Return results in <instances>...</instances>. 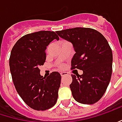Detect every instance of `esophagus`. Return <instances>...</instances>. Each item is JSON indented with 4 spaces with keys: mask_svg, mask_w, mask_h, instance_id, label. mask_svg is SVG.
<instances>
[{
    "mask_svg": "<svg viewBox=\"0 0 122 122\" xmlns=\"http://www.w3.org/2000/svg\"><path fill=\"white\" fill-rule=\"evenodd\" d=\"M60 75H61V76H65L66 75H68V73L67 72H62V73H60Z\"/></svg>",
    "mask_w": 122,
    "mask_h": 122,
    "instance_id": "1",
    "label": "esophagus"
}]
</instances>
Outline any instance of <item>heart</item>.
<instances>
[{
  "label": "heart",
  "instance_id": "obj_1",
  "mask_svg": "<svg viewBox=\"0 0 122 122\" xmlns=\"http://www.w3.org/2000/svg\"><path fill=\"white\" fill-rule=\"evenodd\" d=\"M58 67L59 68H62V65H58Z\"/></svg>",
  "mask_w": 122,
  "mask_h": 122
}]
</instances>
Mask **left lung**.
<instances>
[{
  "mask_svg": "<svg viewBox=\"0 0 122 122\" xmlns=\"http://www.w3.org/2000/svg\"><path fill=\"white\" fill-rule=\"evenodd\" d=\"M62 39L73 44L76 53L71 69L83 70L82 75H71L70 89L74 99L93 104L103 97L110 81L112 53L103 35L88 28H74L57 31Z\"/></svg>",
  "mask_w": 122,
  "mask_h": 122,
  "instance_id": "1",
  "label": "left lung"
}]
</instances>
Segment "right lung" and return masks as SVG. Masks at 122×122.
<instances>
[{
  "instance_id": "obj_1",
  "label": "right lung",
  "mask_w": 122,
  "mask_h": 122,
  "mask_svg": "<svg viewBox=\"0 0 122 122\" xmlns=\"http://www.w3.org/2000/svg\"><path fill=\"white\" fill-rule=\"evenodd\" d=\"M54 39L53 31H39L19 39L12 49L10 68L15 88L23 101L31 108L46 110L57 100L61 76L57 71L48 77L40 74L39 67L46 60V46Z\"/></svg>"
}]
</instances>
